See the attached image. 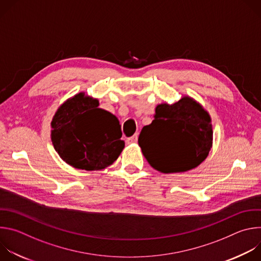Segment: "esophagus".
Masks as SVG:
<instances>
[{
  "label": "esophagus",
  "instance_id": "34e87169",
  "mask_svg": "<svg viewBox=\"0 0 261 261\" xmlns=\"http://www.w3.org/2000/svg\"><path fill=\"white\" fill-rule=\"evenodd\" d=\"M137 139H138V135H137V134H134L133 136L129 137L127 141H128V143H136V142H137Z\"/></svg>",
  "mask_w": 261,
  "mask_h": 261
}]
</instances>
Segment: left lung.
Segmentation results:
<instances>
[{"instance_id":"left-lung-1","label":"left lung","mask_w":261,"mask_h":261,"mask_svg":"<svg viewBox=\"0 0 261 261\" xmlns=\"http://www.w3.org/2000/svg\"><path fill=\"white\" fill-rule=\"evenodd\" d=\"M154 121L144 126L138 144L147 162L163 173L197 167L213 145L212 120L193 98L184 96L169 105H157Z\"/></svg>"}]
</instances>
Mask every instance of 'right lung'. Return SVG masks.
<instances>
[{"label":"right lung","instance_id":"right-lung-1","mask_svg":"<svg viewBox=\"0 0 261 261\" xmlns=\"http://www.w3.org/2000/svg\"><path fill=\"white\" fill-rule=\"evenodd\" d=\"M99 101L85 93L66 100L51 121V141L69 165L100 170L113 164L125 147L116 116L99 108Z\"/></svg>","mask_w":261,"mask_h":261}]
</instances>
